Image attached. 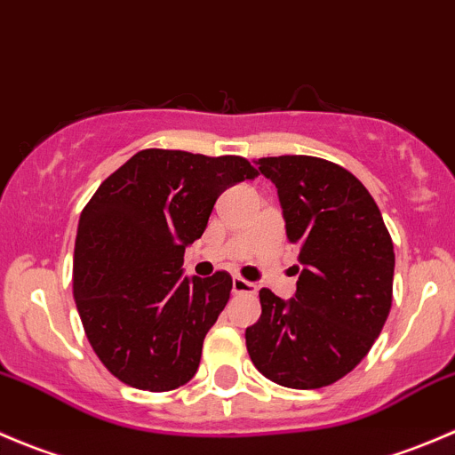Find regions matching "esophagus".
I'll return each mask as SVG.
<instances>
[{"mask_svg":"<svg viewBox=\"0 0 455 455\" xmlns=\"http://www.w3.org/2000/svg\"><path fill=\"white\" fill-rule=\"evenodd\" d=\"M231 291L235 292V295H255V283H251V282H246V279H242V277H233V286H231Z\"/></svg>","mask_w":455,"mask_h":455,"instance_id":"esophagus-1","label":"esophagus"}]
</instances>
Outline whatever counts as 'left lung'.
Listing matches in <instances>:
<instances>
[{"mask_svg": "<svg viewBox=\"0 0 455 455\" xmlns=\"http://www.w3.org/2000/svg\"><path fill=\"white\" fill-rule=\"evenodd\" d=\"M277 187L286 237L299 246L295 297L259 291L246 350L266 379L316 389L352 371L392 308L394 246L370 191L339 164L310 156L255 160Z\"/></svg>", "mask_w": 455, "mask_h": 455, "instance_id": "1", "label": "left lung"}]
</instances>
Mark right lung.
Here are the masks:
<instances>
[{"mask_svg": "<svg viewBox=\"0 0 455 455\" xmlns=\"http://www.w3.org/2000/svg\"><path fill=\"white\" fill-rule=\"evenodd\" d=\"M240 156L145 149L96 189L75 242L76 310L103 365L125 385L169 392L194 379L202 341L231 292V277H185L215 200L255 180Z\"/></svg>", "mask_w": 455, "mask_h": 455, "instance_id": "add662e5", "label": "right lung"}]
</instances>
